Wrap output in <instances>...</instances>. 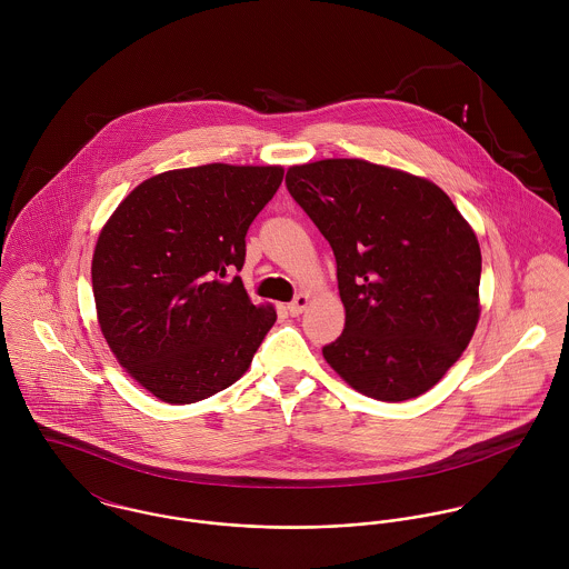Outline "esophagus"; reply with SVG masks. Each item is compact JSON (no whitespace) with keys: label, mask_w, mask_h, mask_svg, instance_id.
<instances>
[{"label":"esophagus","mask_w":569,"mask_h":569,"mask_svg":"<svg viewBox=\"0 0 569 569\" xmlns=\"http://www.w3.org/2000/svg\"><path fill=\"white\" fill-rule=\"evenodd\" d=\"M309 302H311V296H309V293H300V296H296V300L287 307V311H289L293 318H298V316L305 313V309L309 307Z\"/></svg>","instance_id":"esophagus-1"}]
</instances>
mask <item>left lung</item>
Segmentation results:
<instances>
[{
  "instance_id": "obj_1",
  "label": "left lung",
  "mask_w": 569,
  "mask_h": 569,
  "mask_svg": "<svg viewBox=\"0 0 569 569\" xmlns=\"http://www.w3.org/2000/svg\"><path fill=\"white\" fill-rule=\"evenodd\" d=\"M287 188L337 260L346 325L322 348L326 363L377 401L431 390L480 322L473 228L433 181L381 163H298Z\"/></svg>"
}]
</instances>
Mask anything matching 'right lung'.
Masks as SVG:
<instances>
[{"mask_svg": "<svg viewBox=\"0 0 569 569\" xmlns=\"http://www.w3.org/2000/svg\"><path fill=\"white\" fill-rule=\"evenodd\" d=\"M282 166L206 163L136 186L102 226L91 287L118 363L170 406L234 381L276 322L243 280L244 234L282 183Z\"/></svg>", "mask_w": 569, "mask_h": 569, "instance_id": "1", "label": "right lung"}]
</instances>
